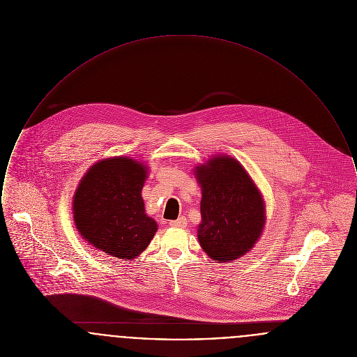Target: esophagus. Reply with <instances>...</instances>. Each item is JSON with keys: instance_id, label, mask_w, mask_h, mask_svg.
<instances>
[{"instance_id": "esophagus-1", "label": "esophagus", "mask_w": 357, "mask_h": 357, "mask_svg": "<svg viewBox=\"0 0 357 357\" xmlns=\"http://www.w3.org/2000/svg\"><path fill=\"white\" fill-rule=\"evenodd\" d=\"M172 227H180V229H184V227H187V225H188V222H187V218L185 216H180L178 219H176V220H170V223H169Z\"/></svg>"}]
</instances>
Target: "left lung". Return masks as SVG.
<instances>
[{
    "instance_id": "left-lung-1",
    "label": "left lung",
    "mask_w": 357,
    "mask_h": 357,
    "mask_svg": "<svg viewBox=\"0 0 357 357\" xmlns=\"http://www.w3.org/2000/svg\"><path fill=\"white\" fill-rule=\"evenodd\" d=\"M195 174L202 187L199 243L214 261H234L261 236V193L243 167L229 155H215L195 167Z\"/></svg>"
}]
</instances>
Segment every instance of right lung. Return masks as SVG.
I'll list each match as a JSON object with an SVG mask.
<instances>
[{
    "label": "right lung",
    "instance_id": "obj_1",
    "mask_svg": "<svg viewBox=\"0 0 357 357\" xmlns=\"http://www.w3.org/2000/svg\"><path fill=\"white\" fill-rule=\"evenodd\" d=\"M147 167L128 157L101 160L86 172L73 200L79 236L97 250L128 261L139 256L157 231L144 213Z\"/></svg>",
    "mask_w": 357,
    "mask_h": 357
}]
</instances>
